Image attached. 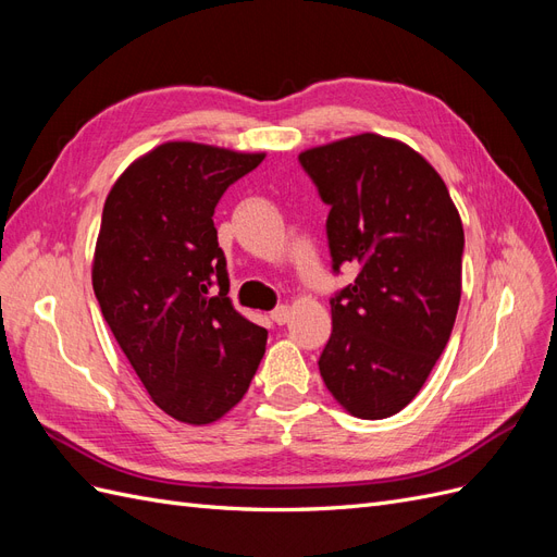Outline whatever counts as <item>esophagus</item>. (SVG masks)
I'll use <instances>...</instances> for the list:
<instances>
[{
	"mask_svg": "<svg viewBox=\"0 0 557 557\" xmlns=\"http://www.w3.org/2000/svg\"><path fill=\"white\" fill-rule=\"evenodd\" d=\"M269 318H272L276 325H285V323H288V318H290V309L281 305V307H276L272 313H269Z\"/></svg>",
	"mask_w": 557,
	"mask_h": 557,
	"instance_id": "obj_1",
	"label": "esophagus"
}]
</instances>
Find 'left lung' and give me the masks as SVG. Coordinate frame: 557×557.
Masks as SVG:
<instances>
[{
  "label": "left lung",
  "instance_id": "left-lung-1",
  "mask_svg": "<svg viewBox=\"0 0 557 557\" xmlns=\"http://www.w3.org/2000/svg\"><path fill=\"white\" fill-rule=\"evenodd\" d=\"M299 164L330 207L332 272L358 264L356 281L330 297L320 376L352 416H395L428 381L458 315V209L416 150L379 134L305 150Z\"/></svg>",
  "mask_w": 557,
  "mask_h": 557
}]
</instances>
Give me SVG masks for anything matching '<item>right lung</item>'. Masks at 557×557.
<instances>
[{
  "label": "right lung",
  "instance_id": "1",
  "mask_svg": "<svg viewBox=\"0 0 557 557\" xmlns=\"http://www.w3.org/2000/svg\"><path fill=\"white\" fill-rule=\"evenodd\" d=\"M262 153L162 144L111 188L92 288L150 399L207 425L237 404L264 356L267 330L234 311L213 211Z\"/></svg>",
  "mask_w": 557,
  "mask_h": 557
}]
</instances>
